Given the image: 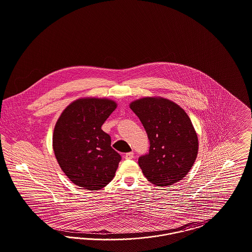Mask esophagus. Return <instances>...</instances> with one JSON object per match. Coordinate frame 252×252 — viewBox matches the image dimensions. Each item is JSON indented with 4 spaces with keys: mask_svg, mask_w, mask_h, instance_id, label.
<instances>
[{
    "mask_svg": "<svg viewBox=\"0 0 252 252\" xmlns=\"http://www.w3.org/2000/svg\"><path fill=\"white\" fill-rule=\"evenodd\" d=\"M125 158H126V159H132V158H134V153H133V152L126 153V156H125Z\"/></svg>",
    "mask_w": 252,
    "mask_h": 252,
    "instance_id": "1",
    "label": "esophagus"
}]
</instances>
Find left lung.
<instances>
[{
  "label": "left lung",
  "instance_id": "1",
  "mask_svg": "<svg viewBox=\"0 0 252 252\" xmlns=\"http://www.w3.org/2000/svg\"><path fill=\"white\" fill-rule=\"evenodd\" d=\"M129 107L150 142L148 154L138 161L145 178L162 187L179 182L191 170L198 152L191 119L179 105L161 97H144Z\"/></svg>",
  "mask_w": 252,
  "mask_h": 252
}]
</instances>
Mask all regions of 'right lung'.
Wrapping results in <instances>:
<instances>
[{
	"mask_svg": "<svg viewBox=\"0 0 252 252\" xmlns=\"http://www.w3.org/2000/svg\"><path fill=\"white\" fill-rule=\"evenodd\" d=\"M117 108L107 98L77 99L63 110L53 134V149L60 168L75 185L90 191L112 180L121 156L101 126Z\"/></svg>",
	"mask_w": 252,
	"mask_h": 252,
	"instance_id": "right-lung-1",
	"label": "right lung"
}]
</instances>
